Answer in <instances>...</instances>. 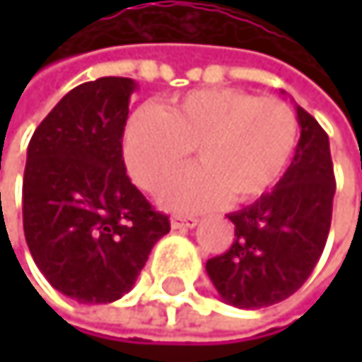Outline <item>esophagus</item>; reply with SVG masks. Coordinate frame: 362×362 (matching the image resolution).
I'll list each match as a JSON object with an SVG mask.
<instances>
[{
    "label": "esophagus",
    "instance_id": "1",
    "mask_svg": "<svg viewBox=\"0 0 362 362\" xmlns=\"http://www.w3.org/2000/svg\"><path fill=\"white\" fill-rule=\"evenodd\" d=\"M197 224H199V220H197V218H192V216H174V218H172V228H174V230L194 228Z\"/></svg>",
    "mask_w": 362,
    "mask_h": 362
}]
</instances>
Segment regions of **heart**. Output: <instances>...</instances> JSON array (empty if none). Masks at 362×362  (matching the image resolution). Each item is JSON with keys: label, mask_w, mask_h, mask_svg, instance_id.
Here are the masks:
<instances>
[{"label": "heart", "mask_w": 362, "mask_h": 362, "mask_svg": "<svg viewBox=\"0 0 362 362\" xmlns=\"http://www.w3.org/2000/svg\"><path fill=\"white\" fill-rule=\"evenodd\" d=\"M296 144L298 117L289 105L230 88L188 92L165 112L142 107L123 132L127 170L146 190H157L194 148L199 165L172 178L159 194L176 211L259 199L283 176Z\"/></svg>", "instance_id": "1"}]
</instances>
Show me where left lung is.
Returning <instances> with one entry per match:
<instances>
[{"mask_svg":"<svg viewBox=\"0 0 362 362\" xmlns=\"http://www.w3.org/2000/svg\"><path fill=\"white\" fill-rule=\"evenodd\" d=\"M302 127L296 155L279 184L255 203L228 214L233 245L205 270L224 302L264 308L287 300L313 274L331 226L335 176L329 136L298 107Z\"/></svg>","mask_w":362,"mask_h":362,"instance_id":"obj_1","label":"left lung"}]
</instances>
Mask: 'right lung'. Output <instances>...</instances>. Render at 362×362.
I'll return each instance as SVG.
<instances>
[{
  "mask_svg": "<svg viewBox=\"0 0 362 362\" xmlns=\"http://www.w3.org/2000/svg\"><path fill=\"white\" fill-rule=\"evenodd\" d=\"M127 77L71 90L39 123L23 180V226L37 268L81 304L125 296L170 218L132 184L123 163Z\"/></svg>",
  "mask_w": 362,
  "mask_h": 362,
  "instance_id": "add662e5",
  "label": "right lung"
}]
</instances>
